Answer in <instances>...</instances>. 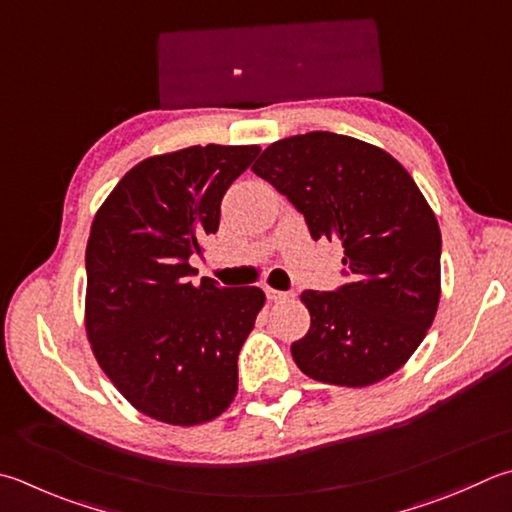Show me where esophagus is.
Segmentation results:
<instances>
[{"label": "esophagus", "mask_w": 512, "mask_h": 512, "mask_svg": "<svg viewBox=\"0 0 512 512\" xmlns=\"http://www.w3.org/2000/svg\"><path fill=\"white\" fill-rule=\"evenodd\" d=\"M265 294L269 301H287V298H292V294L289 292H278V289H272V287H265Z\"/></svg>", "instance_id": "obj_1"}]
</instances>
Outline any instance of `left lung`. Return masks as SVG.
Segmentation results:
<instances>
[{"label": "left lung", "instance_id": "8db88e82", "mask_svg": "<svg viewBox=\"0 0 512 512\" xmlns=\"http://www.w3.org/2000/svg\"><path fill=\"white\" fill-rule=\"evenodd\" d=\"M305 216L314 240H341L350 283L307 289L310 330L292 356L314 381L365 388L408 363L441 298V231L406 167L330 131L278 140L252 167Z\"/></svg>", "mask_w": 512, "mask_h": 512}]
</instances>
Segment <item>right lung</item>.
<instances>
[{
    "instance_id": "add662e5",
    "label": "right lung",
    "mask_w": 512,
    "mask_h": 512,
    "mask_svg": "<svg viewBox=\"0 0 512 512\" xmlns=\"http://www.w3.org/2000/svg\"><path fill=\"white\" fill-rule=\"evenodd\" d=\"M260 153L258 144L187 147L124 173L86 243L84 327L102 372L138 412L200 426L238 392V352L265 294L194 285L189 256L218 231L220 202Z\"/></svg>"
}]
</instances>
